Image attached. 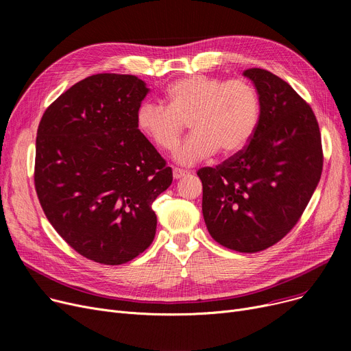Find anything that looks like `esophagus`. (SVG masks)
<instances>
[{"label": "esophagus", "instance_id": "esophagus-1", "mask_svg": "<svg viewBox=\"0 0 351 351\" xmlns=\"http://www.w3.org/2000/svg\"><path fill=\"white\" fill-rule=\"evenodd\" d=\"M189 172L188 171H183V169H179V168H175L173 169V178L175 179H180L183 176H186Z\"/></svg>", "mask_w": 351, "mask_h": 351}]
</instances>
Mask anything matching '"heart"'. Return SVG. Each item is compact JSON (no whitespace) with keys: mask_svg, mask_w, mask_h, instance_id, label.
<instances>
[{"mask_svg":"<svg viewBox=\"0 0 351 351\" xmlns=\"http://www.w3.org/2000/svg\"><path fill=\"white\" fill-rule=\"evenodd\" d=\"M165 104H141L136 128L156 149L169 152L176 147L188 122L192 134L175 154L182 165H193L217 151L222 155L241 152L261 117L259 95L245 78H180L165 89Z\"/></svg>","mask_w":351,"mask_h":351,"instance_id":"heart-1","label":"heart"}]
</instances>
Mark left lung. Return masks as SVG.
<instances>
[{
  "mask_svg": "<svg viewBox=\"0 0 351 351\" xmlns=\"http://www.w3.org/2000/svg\"><path fill=\"white\" fill-rule=\"evenodd\" d=\"M259 95L261 117L245 149L216 168H202V212L222 246L254 253L299 222L323 169L322 136L310 105L274 73L243 72Z\"/></svg>",
  "mask_w": 351,
  "mask_h": 351,
  "instance_id": "left-lung-1",
  "label": "left lung"
}]
</instances>
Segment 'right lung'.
I'll return each instance as SVG.
<instances>
[{"label": "right lung", "instance_id": "add662e5", "mask_svg": "<svg viewBox=\"0 0 351 351\" xmlns=\"http://www.w3.org/2000/svg\"><path fill=\"white\" fill-rule=\"evenodd\" d=\"M149 88L135 75L97 73L44 112L34 182L43 210L64 241L89 261L117 266L151 246L154 200L172 169L136 128Z\"/></svg>", "mask_w": 351, "mask_h": 351}]
</instances>
